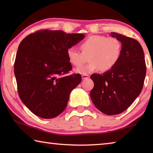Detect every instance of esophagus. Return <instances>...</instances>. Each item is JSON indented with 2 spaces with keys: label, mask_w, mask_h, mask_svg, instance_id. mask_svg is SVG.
<instances>
[{
  "label": "esophagus",
  "mask_w": 153,
  "mask_h": 153,
  "mask_svg": "<svg viewBox=\"0 0 153 153\" xmlns=\"http://www.w3.org/2000/svg\"><path fill=\"white\" fill-rule=\"evenodd\" d=\"M82 79H85L89 78L90 76H88V75H82Z\"/></svg>",
  "instance_id": "34e87169"
}]
</instances>
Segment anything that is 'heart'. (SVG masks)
Wrapping results in <instances>:
<instances>
[{
    "label": "heart",
    "mask_w": 153,
    "mask_h": 153,
    "mask_svg": "<svg viewBox=\"0 0 153 153\" xmlns=\"http://www.w3.org/2000/svg\"><path fill=\"white\" fill-rule=\"evenodd\" d=\"M81 51L74 46L67 48V56L71 65L79 66L89 56V63L75 69L77 74L87 75L100 70L110 71L119 63L122 55V43L117 38L91 36L80 45Z\"/></svg>",
    "instance_id": "b5f03b06"
}]
</instances>
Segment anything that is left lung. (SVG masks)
I'll use <instances>...</instances> for the list:
<instances>
[{"label": "left lung", "mask_w": 153, "mask_h": 153, "mask_svg": "<svg viewBox=\"0 0 153 153\" xmlns=\"http://www.w3.org/2000/svg\"><path fill=\"white\" fill-rule=\"evenodd\" d=\"M111 36L122 43V55L113 69L90 77L94 86L90 98L95 107L108 115L126 111L142 90L146 73L143 49L138 41L116 32Z\"/></svg>", "instance_id": "1"}]
</instances>
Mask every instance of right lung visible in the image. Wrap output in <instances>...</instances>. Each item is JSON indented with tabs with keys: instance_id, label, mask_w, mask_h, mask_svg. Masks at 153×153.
Returning a JSON list of instances; mask_svg holds the SVG:
<instances>
[{
	"instance_id": "obj_1",
	"label": "right lung",
	"mask_w": 153,
	"mask_h": 153,
	"mask_svg": "<svg viewBox=\"0 0 153 153\" xmlns=\"http://www.w3.org/2000/svg\"><path fill=\"white\" fill-rule=\"evenodd\" d=\"M85 35L61 30H41L19 44L14 64L18 94L23 103L44 119L58 116L65 109L69 94L82 81L72 69L67 50Z\"/></svg>"
}]
</instances>
